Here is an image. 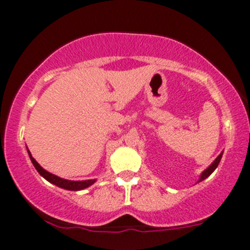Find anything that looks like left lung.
Instances as JSON below:
<instances>
[{"label":"left lung","mask_w":250,"mask_h":250,"mask_svg":"<svg viewBox=\"0 0 250 250\" xmlns=\"http://www.w3.org/2000/svg\"><path fill=\"white\" fill-rule=\"evenodd\" d=\"M222 156H223V152L222 153L219 154V156L217 157V158H215L214 160H213V163H212L211 165H209L208 167H207L206 170H204V171L201 172V175H200V177H199V181L198 182H201V181H204V180H206L207 177H208L209 175H211L212 172L214 171L215 169H217V167H218V164H219V162H220V159H222Z\"/></svg>","instance_id":"obj_1"}]
</instances>
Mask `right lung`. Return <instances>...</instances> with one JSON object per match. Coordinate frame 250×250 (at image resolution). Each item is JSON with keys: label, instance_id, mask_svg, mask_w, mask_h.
<instances>
[{"label": "right lung", "instance_id": "obj_1", "mask_svg": "<svg viewBox=\"0 0 250 250\" xmlns=\"http://www.w3.org/2000/svg\"><path fill=\"white\" fill-rule=\"evenodd\" d=\"M27 152H28V156H30L31 162H32V164L35 165L36 170L39 172V175H41L42 177L45 178L46 181H49L50 183H52V185L57 186V187L67 189V190H83V189L90 187V186L93 185V183L97 181V180H85V181L64 180V178L59 177V176L54 175V173L46 171L45 169H43V167H42L41 165L37 163V160L33 158L32 154H31V152L28 151V148H27Z\"/></svg>", "mask_w": 250, "mask_h": 250}]
</instances>
